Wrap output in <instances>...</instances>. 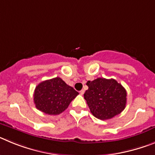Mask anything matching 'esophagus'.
Returning <instances> with one entry per match:
<instances>
[{
	"label": "esophagus",
	"mask_w": 155,
	"mask_h": 155,
	"mask_svg": "<svg viewBox=\"0 0 155 155\" xmlns=\"http://www.w3.org/2000/svg\"><path fill=\"white\" fill-rule=\"evenodd\" d=\"M84 93V90H81V91H80V94H81V95H83Z\"/></svg>",
	"instance_id": "obj_1"
}]
</instances>
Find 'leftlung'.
Here are the masks:
<instances>
[{"mask_svg":"<svg viewBox=\"0 0 155 155\" xmlns=\"http://www.w3.org/2000/svg\"><path fill=\"white\" fill-rule=\"evenodd\" d=\"M86 84L88 89L84 94V99L94 117L109 120L125 109L127 91L116 80L98 78Z\"/></svg>","mask_w":155,"mask_h":155,"instance_id":"8db88e82","label":"left lung"}]
</instances>
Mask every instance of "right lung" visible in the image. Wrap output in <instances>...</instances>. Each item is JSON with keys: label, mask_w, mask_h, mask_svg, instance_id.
<instances>
[{"label": "right lung", "mask_w": 155, "mask_h": 155, "mask_svg": "<svg viewBox=\"0 0 155 155\" xmlns=\"http://www.w3.org/2000/svg\"><path fill=\"white\" fill-rule=\"evenodd\" d=\"M79 93L68 85L61 78L39 83L34 91L35 107L48 115H58L68 109Z\"/></svg>", "instance_id": "right-lung-1"}]
</instances>
